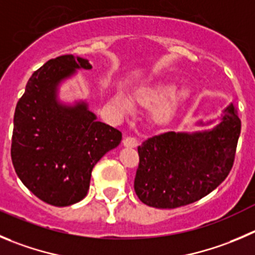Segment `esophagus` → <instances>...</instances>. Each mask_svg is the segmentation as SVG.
Masks as SVG:
<instances>
[{"instance_id": "esophagus-1", "label": "esophagus", "mask_w": 255, "mask_h": 255, "mask_svg": "<svg viewBox=\"0 0 255 255\" xmlns=\"http://www.w3.org/2000/svg\"><path fill=\"white\" fill-rule=\"evenodd\" d=\"M123 144H124V146H126V147H136L137 146V140L135 139V137L126 136L125 139L123 140Z\"/></svg>"}]
</instances>
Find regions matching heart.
Here are the masks:
<instances>
[{
	"mask_svg": "<svg viewBox=\"0 0 255 255\" xmlns=\"http://www.w3.org/2000/svg\"><path fill=\"white\" fill-rule=\"evenodd\" d=\"M176 84L168 80L151 82L135 90L134 101L142 108L151 109V120L156 125H164L174 115L179 101L189 98L190 89L180 87L176 89ZM111 103L123 113H131L134 103L123 91H118L111 98Z\"/></svg>",
	"mask_w": 255,
	"mask_h": 255,
	"instance_id": "heart-1",
	"label": "heart"
}]
</instances>
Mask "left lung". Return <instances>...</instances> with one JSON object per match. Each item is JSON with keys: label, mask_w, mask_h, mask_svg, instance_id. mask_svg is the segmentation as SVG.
Returning <instances> with one entry per match:
<instances>
[{"label": "left lung", "mask_w": 255, "mask_h": 255, "mask_svg": "<svg viewBox=\"0 0 255 255\" xmlns=\"http://www.w3.org/2000/svg\"><path fill=\"white\" fill-rule=\"evenodd\" d=\"M196 131H168L145 140L135 193L144 204L173 209L198 202L224 181L234 162L241 119L230 104L219 120H198Z\"/></svg>", "instance_id": "left-lung-1"}]
</instances>
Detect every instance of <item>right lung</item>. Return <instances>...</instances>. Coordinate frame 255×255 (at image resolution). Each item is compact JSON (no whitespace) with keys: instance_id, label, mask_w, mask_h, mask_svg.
<instances>
[{"instance_id":"add662e5","label":"right lung","mask_w":255,"mask_h":255,"mask_svg":"<svg viewBox=\"0 0 255 255\" xmlns=\"http://www.w3.org/2000/svg\"><path fill=\"white\" fill-rule=\"evenodd\" d=\"M91 69L89 60L72 55L50 60L33 72L14 110L11 157L17 176L55 207L82 200L96 162L121 142V132L96 120L85 99H60L62 82Z\"/></svg>"}]
</instances>
